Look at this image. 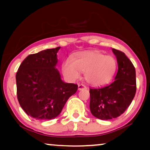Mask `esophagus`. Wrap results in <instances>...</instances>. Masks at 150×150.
Masks as SVG:
<instances>
[{"label": "esophagus", "instance_id": "34e87169", "mask_svg": "<svg viewBox=\"0 0 150 150\" xmlns=\"http://www.w3.org/2000/svg\"><path fill=\"white\" fill-rule=\"evenodd\" d=\"M78 88H79V91H81V90H82V89H87V87H86L85 86L83 85H79V87H78Z\"/></svg>", "mask_w": 150, "mask_h": 150}]
</instances>
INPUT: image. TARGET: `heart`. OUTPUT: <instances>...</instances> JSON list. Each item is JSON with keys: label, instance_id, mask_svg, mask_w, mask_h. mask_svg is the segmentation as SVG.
<instances>
[{"label": "heart", "instance_id": "b5f03b06", "mask_svg": "<svg viewBox=\"0 0 150 150\" xmlns=\"http://www.w3.org/2000/svg\"><path fill=\"white\" fill-rule=\"evenodd\" d=\"M117 63L115 59L96 50L80 52L70 61L63 65L65 76L71 81L78 79L85 72V79L93 87H101L111 81L115 73Z\"/></svg>", "mask_w": 150, "mask_h": 150}]
</instances>
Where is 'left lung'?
<instances>
[{"label":"left lung","mask_w":150,"mask_h":150,"mask_svg":"<svg viewBox=\"0 0 150 150\" xmlns=\"http://www.w3.org/2000/svg\"><path fill=\"white\" fill-rule=\"evenodd\" d=\"M118 64L115 81L106 87L90 89L89 108L94 117L110 120L120 116L130 106L136 93V71L123 52L112 49Z\"/></svg>","instance_id":"8db88e82"}]
</instances>
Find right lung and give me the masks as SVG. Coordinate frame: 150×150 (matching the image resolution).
Listing matches in <instances>:
<instances>
[{
    "instance_id": "add662e5",
    "label": "right lung",
    "mask_w": 150,
    "mask_h": 150,
    "mask_svg": "<svg viewBox=\"0 0 150 150\" xmlns=\"http://www.w3.org/2000/svg\"><path fill=\"white\" fill-rule=\"evenodd\" d=\"M60 47L30 54L22 61L16 76L20 105L38 120L54 119L61 113L78 85L62 81L56 68Z\"/></svg>"
}]
</instances>
